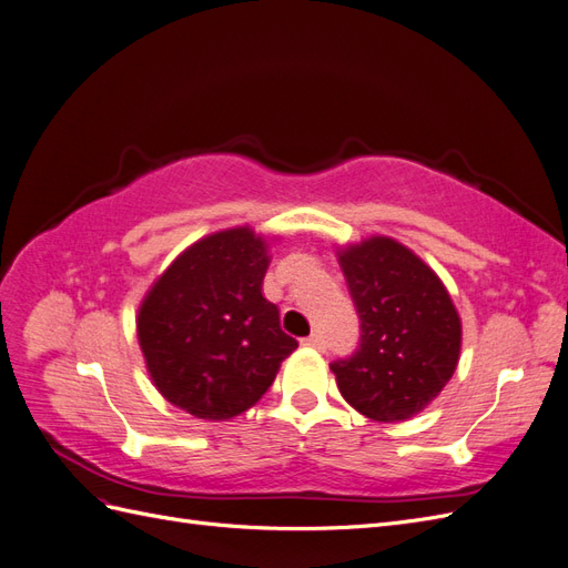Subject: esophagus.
<instances>
[{
    "label": "esophagus",
    "instance_id": "34e87169",
    "mask_svg": "<svg viewBox=\"0 0 568 568\" xmlns=\"http://www.w3.org/2000/svg\"><path fill=\"white\" fill-rule=\"evenodd\" d=\"M303 346L307 348H317V351H324L326 343H324V336L322 334H311L307 338H303Z\"/></svg>",
    "mask_w": 568,
    "mask_h": 568
}]
</instances>
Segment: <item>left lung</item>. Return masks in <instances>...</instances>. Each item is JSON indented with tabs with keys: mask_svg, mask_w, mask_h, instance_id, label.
Instances as JSON below:
<instances>
[{
	"mask_svg": "<svg viewBox=\"0 0 568 568\" xmlns=\"http://www.w3.org/2000/svg\"><path fill=\"white\" fill-rule=\"evenodd\" d=\"M359 317L351 357L329 365L343 398L374 422L415 417L450 382L462 324L436 272L388 236L338 253Z\"/></svg>",
	"mask_w": 568,
	"mask_h": 568,
	"instance_id": "obj_1",
	"label": "left lung"
}]
</instances>
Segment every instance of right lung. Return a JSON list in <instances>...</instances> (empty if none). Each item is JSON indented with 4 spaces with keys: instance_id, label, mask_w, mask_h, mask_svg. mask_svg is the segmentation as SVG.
<instances>
[{
    "instance_id": "obj_1",
    "label": "right lung",
    "mask_w": 568,
    "mask_h": 568,
    "mask_svg": "<svg viewBox=\"0 0 568 568\" xmlns=\"http://www.w3.org/2000/svg\"><path fill=\"white\" fill-rule=\"evenodd\" d=\"M267 246L248 227L189 246L146 294L136 336L153 384L199 419H230L263 398L298 348L263 296Z\"/></svg>"
}]
</instances>
